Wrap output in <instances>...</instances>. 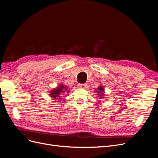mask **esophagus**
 Wrapping results in <instances>:
<instances>
[{
    "label": "esophagus",
    "instance_id": "obj_1",
    "mask_svg": "<svg viewBox=\"0 0 158 158\" xmlns=\"http://www.w3.org/2000/svg\"><path fill=\"white\" fill-rule=\"evenodd\" d=\"M78 87L80 88L84 89V88H86V84H78Z\"/></svg>",
    "mask_w": 158,
    "mask_h": 158
}]
</instances>
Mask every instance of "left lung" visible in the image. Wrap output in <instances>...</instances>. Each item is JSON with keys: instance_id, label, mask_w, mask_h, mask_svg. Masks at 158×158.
<instances>
[{"instance_id": "8db88e82", "label": "left lung", "mask_w": 158, "mask_h": 158, "mask_svg": "<svg viewBox=\"0 0 158 158\" xmlns=\"http://www.w3.org/2000/svg\"><path fill=\"white\" fill-rule=\"evenodd\" d=\"M95 92H97V94H98V97L101 98H104L105 94H104V88L102 85H99L98 89H95Z\"/></svg>"}]
</instances>
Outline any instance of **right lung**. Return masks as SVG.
<instances>
[{"mask_svg":"<svg viewBox=\"0 0 158 158\" xmlns=\"http://www.w3.org/2000/svg\"><path fill=\"white\" fill-rule=\"evenodd\" d=\"M67 89H68V88L65 86L64 85L60 84L59 85H58V87H57L56 88L52 89L51 91L50 96L52 98H53V99H62V97L60 96V95H63V94H64L65 92H66V93L70 92L69 90L67 92H66V91L67 90Z\"/></svg>","mask_w":158,"mask_h":158,"instance_id":"1","label":"right lung"}]
</instances>
